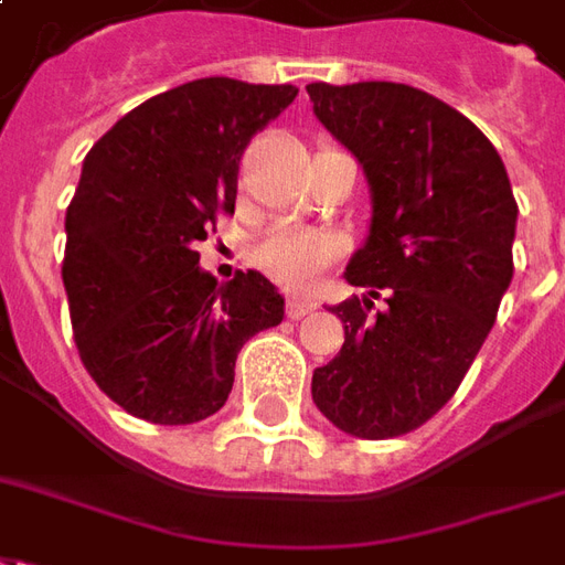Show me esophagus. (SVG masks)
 I'll use <instances>...</instances> for the list:
<instances>
[{
	"label": "esophagus",
	"mask_w": 565,
	"mask_h": 565,
	"mask_svg": "<svg viewBox=\"0 0 565 565\" xmlns=\"http://www.w3.org/2000/svg\"><path fill=\"white\" fill-rule=\"evenodd\" d=\"M312 309H316V303H312V300H307V298H291V300H288V303H286V316H288V318H295V321H298V318L309 316Z\"/></svg>",
	"instance_id": "34e87169"
}]
</instances>
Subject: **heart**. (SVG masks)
<instances>
[{"label":"heart","instance_id":"1","mask_svg":"<svg viewBox=\"0 0 565 565\" xmlns=\"http://www.w3.org/2000/svg\"><path fill=\"white\" fill-rule=\"evenodd\" d=\"M339 256L342 241L337 235L303 226H274L256 247L258 267L291 291L312 286Z\"/></svg>","mask_w":565,"mask_h":565}]
</instances>
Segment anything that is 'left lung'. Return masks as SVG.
<instances>
[{"instance_id": "left-lung-1", "label": "left lung", "mask_w": 565, "mask_h": 565, "mask_svg": "<svg viewBox=\"0 0 565 565\" xmlns=\"http://www.w3.org/2000/svg\"><path fill=\"white\" fill-rule=\"evenodd\" d=\"M321 125L372 190L366 244L345 279L387 300L330 312L345 342L312 372L318 411L354 438L408 435L468 375L512 282L519 205L503 160L459 109L402 83L307 86Z\"/></svg>"}]
</instances>
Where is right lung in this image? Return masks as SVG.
I'll return each instance as SVG.
<instances>
[{"instance_id":"1","label":"right lung","mask_w":565,"mask_h":565,"mask_svg":"<svg viewBox=\"0 0 565 565\" xmlns=\"http://www.w3.org/2000/svg\"><path fill=\"white\" fill-rule=\"evenodd\" d=\"M295 86L205 76L148 97L97 139L65 217L71 328L88 375L148 423L217 414L249 337L282 321L258 270L220 286L196 244L235 214L241 154Z\"/></svg>"}]
</instances>
